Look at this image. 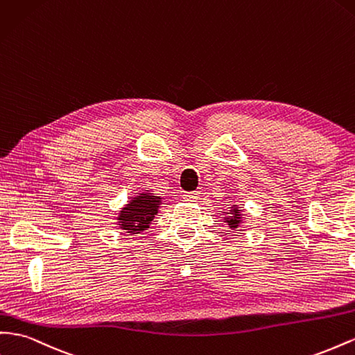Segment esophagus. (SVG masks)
<instances>
[{
	"label": "esophagus",
	"mask_w": 355,
	"mask_h": 355,
	"mask_svg": "<svg viewBox=\"0 0 355 355\" xmlns=\"http://www.w3.org/2000/svg\"><path fill=\"white\" fill-rule=\"evenodd\" d=\"M198 198H200L198 191H191V193H185L184 194V200L189 201V203H193V201H197Z\"/></svg>",
	"instance_id": "1"
}]
</instances>
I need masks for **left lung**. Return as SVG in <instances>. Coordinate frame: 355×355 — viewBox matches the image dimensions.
I'll use <instances>...</instances> for the list:
<instances>
[{"label": "left lung", "instance_id": "obj_1", "mask_svg": "<svg viewBox=\"0 0 355 355\" xmlns=\"http://www.w3.org/2000/svg\"><path fill=\"white\" fill-rule=\"evenodd\" d=\"M223 214L225 215V216H223L224 223L232 230H236V228H239V225H242V223H243L242 209L237 205H232V207H230L227 212H223Z\"/></svg>", "mask_w": 355, "mask_h": 355}]
</instances>
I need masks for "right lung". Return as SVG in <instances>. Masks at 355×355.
Here are the masks:
<instances>
[{
    "instance_id": "1",
    "label": "right lung",
    "mask_w": 355,
    "mask_h": 355,
    "mask_svg": "<svg viewBox=\"0 0 355 355\" xmlns=\"http://www.w3.org/2000/svg\"><path fill=\"white\" fill-rule=\"evenodd\" d=\"M162 205V197L155 196L148 189L132 196L128 203L123 206L118 214V227L125 230V233L139 234L145 232L152 224Z\"/></svg>"
}]
</instances>
